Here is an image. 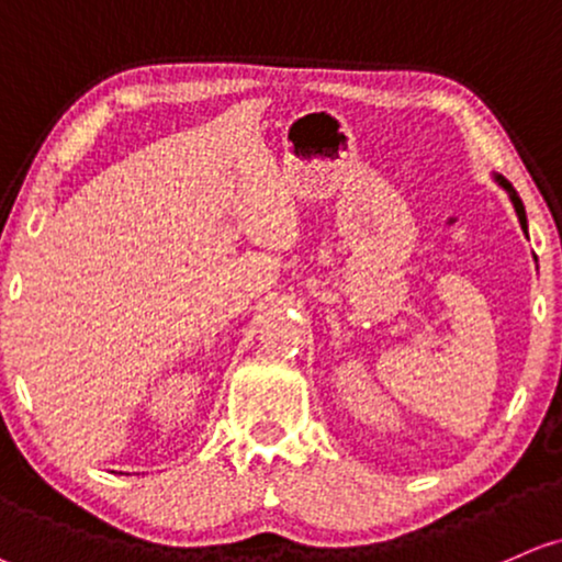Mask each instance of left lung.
<instances>
[{
	"mask_svg": "<svg viewBox=\"0 0 562 562\" xmlns=\"http://www.w3.org/2000/svg\"><path fill=\"white\" fill-rule=\"evenodd\" d=\"M495 182L503 187L505 192H508V198H510V203H514V211H516V216H518V224H521V228H524V234H526V211H524V203H521V198H518V192L514 190V187H510V182L505 177H501V175H495Z\"/></svg>",
	"mask_w": 562,
	"mask_h": 562,
	"instance_id": "left-lung-1",
	"label": "left lung"
}]
</instances>
